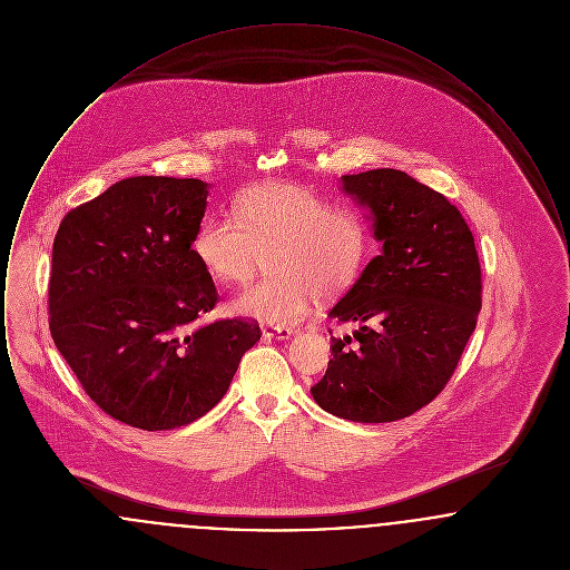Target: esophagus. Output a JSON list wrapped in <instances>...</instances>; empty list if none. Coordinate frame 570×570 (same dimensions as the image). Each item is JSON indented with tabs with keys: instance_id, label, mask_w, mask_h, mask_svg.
Instances as JSON below:
<instances>
[{
	"instance_id": "34e87169",
	"label": "esophagus",
	"mask_w": 570,
	"mask_h": 570,
	"mask_svg": "<svg viewBox=\"0 0 570 570\" xmlns=\"http://www.w3.org/2000/svg\"><path fill=\"white\" fill-rule=\"evenodd\" d=\"M293 333H295V331H293L291 326H263V335H265V337H269V340H288Z\"/></svg>"
}]
</instances>
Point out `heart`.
<instances>
[{
  "label": "heart",
  "instance_id": "obj_1",
  "mask_svg": "<svg viewBox=\"0 0 570 570\" xmlns=\"http://www.w3.org/2000/svg\"><path fill=\"white\" fill-rule=\"evenodd\" d=\"M370 226L348 205L297 184H263L242 191L230 217H205L191 252L217 282H247L269 254L263 282L230 301V312L284 326L305 316L314 295L344 293L363 269Z\"/></svg>",
  "mask_w": 570,
  "mask_h": 570
}]
</instances>
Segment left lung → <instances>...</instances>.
<instances>
[{"label":"left lung","mask_w":570,"mask_h":570,"mask_svg":"<svg viewBox=\"0 0 570 570\" xmlns=\"http://www.w3.org/2000/svg\"><path fill=\"white\" fill-rule=\"evenodd\" d=\"M374 214L382 252L328 312L353 335L331 337L316 404L356 423L410 416L440 395L476 328L483 279L470 226L440 191L404 170L344 175Z\"/></svg>","instance_id":"1"}]
</instances>
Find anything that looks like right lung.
<instances>
[{
	"label": "right lung",
	"instance_id": "1",
	"mask_svg": "<svg viewBox=\"0 0 570 570\" xmlns=\"http://www.w3.org/2000/svg\"><path fill=\"white\" fill-rule=\"evenodd\" d=\"M207 184L130 177L68 212L53 242L49 328L96 406L147 432L190 425L261 340L252 318L198 323L216 307L191 252Z\"/></svg>",
	"mask_w": 570,
	"mask_h": 570
}]
</instances>
